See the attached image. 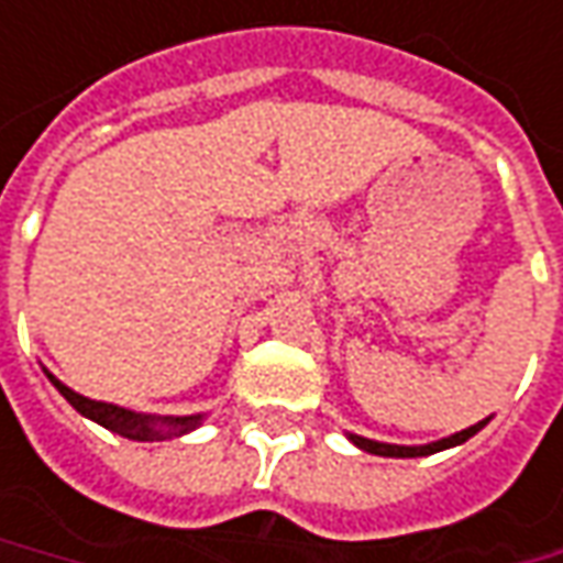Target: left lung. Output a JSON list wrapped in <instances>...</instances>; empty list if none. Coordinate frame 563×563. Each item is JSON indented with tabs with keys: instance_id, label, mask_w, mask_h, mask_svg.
<instances>
[{
	"instance_id": "8db88e82",
	"label": "left lung",
	"mask_w": 563,
	"mask_h": 563,
	"mask_svg": "<svg viewBox=\"0 0 563 563\" xmlns=\"http://www.w3.org/2000/svg\"><path fill=\"white\" fill-rule=\"evenodd\" d=\"M489 420V417H486ZM486 420H479L474 427H467V430H461L455 437L449 439H439V442H430V445H386V442H374V439H364V437H352V442L364 449V452H371V455H383V457H420V455H433V452H442V449H452V445H461V442H467V439L479 433L483 427H486Z\"/></svg>"
}]
</instances>
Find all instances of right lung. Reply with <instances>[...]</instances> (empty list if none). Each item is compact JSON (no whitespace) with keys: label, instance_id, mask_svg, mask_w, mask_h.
I'll return each mask as SVG.
<instances>
[{"label":"right lung","instance_id":"obj_1","mask_svg":"<svg viewBox=\"0 0 563 563\" xmlns=\"http://www.w3.org/2000/svg\"><path fill=\"white\" fill-rule=\"evenodd\" d=\"M49 379L55 383V389L68 398L70 405H74L80 415L89 417V420H96V423H102L106 430L118 433V437L136 439V442H155V439H165V437H180V433L196 430V427H199V420H202V415H192V417L133 415V411L118 408V405H108V401H92V398H87V396H77L74 389H68L65 383H58V379L52 377V374H49Z\"/></svg>","mask_w":563,"mask_h":563}]
</instances>
